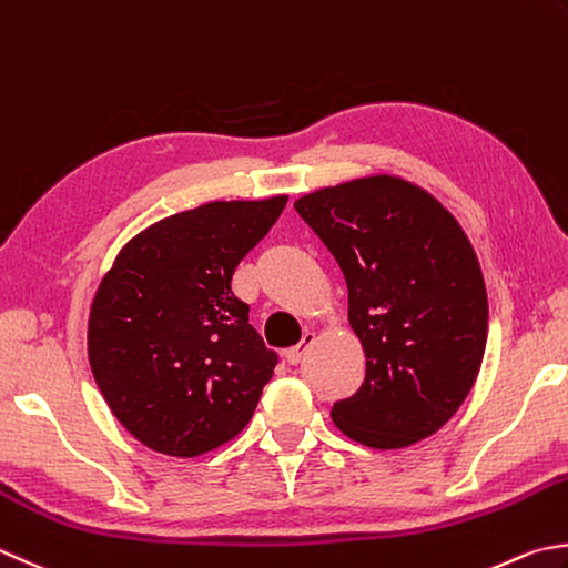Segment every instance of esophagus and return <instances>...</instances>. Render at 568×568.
I'll return each instance as SVG.
<instances>
[{
  "mask_svg": "<svg viewBox=\"0 0 568 568\" xmlns=\"http://www.w3.org/2000/svg\"><path fill=\"white\" fill-rule=\"evenodd\" d=\"M312 344H314V334H312V331H306L304 338L298 341V344H296L294 348H288V351L284 353V358H286L288 366H296V363H302L304 353L308 351V346H312Z\"/></svg>",
  "mask_w": 568,
  "mask_h": 568,
  "instance_id": "obj_1",
  "label": "esophagus"
}]
</instances>
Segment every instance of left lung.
Instances as JSON below:
<instances>
[{
    "mask_svg": "<svg viewBox=\"0 0 568 568\" xmlns=\"http://www.w3.org/2000/svg\"><path fill=\"white\" fill-rule=\"evenodd\" d=\"M348 286L366 381L331 417L351 440L398 450L450 420L487 346V292L459 222L408 180L373 175L294 202Z\"/></svg>",
    "mask_w": 568,
    "mask_h": 568,
    "instance_id": "left-lung-1",
    "label": "left lung"
}]
</instances>
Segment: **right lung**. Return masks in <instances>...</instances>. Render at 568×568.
<instances>
[{
    "label": "right lung",
    "instance_id": "right-lung-1",
    "mask_svg": "<svg viewBox=\"0 0 568 568\" xmlns=\"http://www.w3.org/2000/svg\"><path fill=\"white\" fill-rule=\"evenodd\" d=\"M286 195L207 202L118 252L89 316L95 385L135 440L195 457L232 440L280 356L250 324L232 274L280 220Z\"/></svg>",
    "mask_w": 568,
    "mask_h": 568
}]
</instances>
